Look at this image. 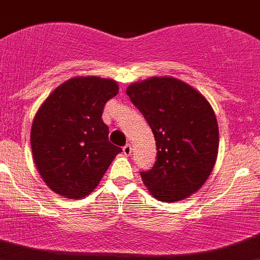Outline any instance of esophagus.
Here are the masks:
<instances>
[{"instance_id": "34e87169", "label": "esophagus", "mask_w": 260, "mask_h": 260, "mask_svg": "<svg viewBox=\"0 0 260 260\" xmlns=\"http://www.w3.org/2000/svg\"><path fill=\"white\" fill-rule=\"evenodd\" d=\"M123 153H124L125 156H129L131 153H132V146H131L129 143H127V145L123 147Z\"/></svg>"}]
</instances>
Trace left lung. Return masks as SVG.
<instances>
[{
	"instance_id": "8db88e82",
	"label": "left lung",
	"mask_w": 260,
	"mask_h": 260,
	"mask_svg": "<svg viewBox=\"0 0 260 260\" xmlns=\"http://www.w3.org/2000/svg\"><path fill=\"white\" fill-rule=\"evenodd\" d=\"M156 141L155 165L141 171L143 184L162 202L196 193L210 176L218 152V125L205 96L174 77H151L127 87Z\"/></svg>"
}]
</instances>
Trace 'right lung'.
I'll return each instance as SVG.
<instances>
[{"instance_id": "add662e5", "label": "right lung", "mask_w": 260, "mask_h": 260, "mask_svg": "<svg viewBox=\"0 0 260 260\" xmlns=\"http://www.w3.org/2000/svg\"><path fill=\"white\" fill-rule=\"evenodd\" d=\"M114 80L74 77L57 87L35 114L32 158L44 183L66 198L86 197L122 148L109 142L104 105L118 94Z\"/></svg>"}]
</instances>
